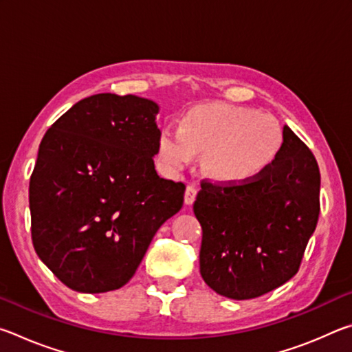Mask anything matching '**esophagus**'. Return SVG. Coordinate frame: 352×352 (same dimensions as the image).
Segmentation results:
<instances>
[{"label":"esophagus","instance_id":"obj_1","mask_svg":"<svg viewBox=\"0 0 352 352\" xmlns=\"http://www.w3.org/2000/svg\"><path fill=\"white\" fill-rule=\"evenodd\" d=\"M197 192H199V188L195 186V184H188L186 192H184V204L192 205L195 197H197Z\"/></svg>","mask_w":352,"mask_h":352}]
</instances>
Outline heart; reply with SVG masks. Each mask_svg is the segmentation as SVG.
Listing matches in <instances>:
<instances>
[{
    "label": "heart",
    "instance_id": "heart-1",
    "mask_svg": "<svg viewBox=\"0 0 352 352\" xmlns=\"http://www.w3.org/2000/svg\"><path fill=\"white\" fill-rule=\"evenodd\" d=\"M284 144L279 122L248 107L205 104L182 118L180 130L163 129L157 140L160 162L172 174L206 155V170L220 183L242 184L258 178Z\"/></svg>",
    "mask_w": 352,
    "mask_h": 352
}]
</instances>
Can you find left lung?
<instances>
[{
  "label": "left lung",
  "mask_w": 352,
  "mask_h": 352,
  "mask_svg": "<svg viewBox=\"0 0 352 352\" xmlns=\"http://www.w3.org/2000/svg\"><path fill=\"white\" fill-rule=\"evenodd\" d=\"M284 144L264 174L242 184L201 182L194 214L204 230L200 275L231 300H252L296 275L320 214L314 153L284 126Z\"/></svg>",
  "instance_id": "obj_1"
}]
</instances>
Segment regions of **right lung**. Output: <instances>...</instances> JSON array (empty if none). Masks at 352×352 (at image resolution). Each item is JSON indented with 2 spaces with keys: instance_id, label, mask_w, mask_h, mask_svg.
Returning a JSON list of instances; mask_svg holds the SVG:
<instances>
[{
  "instance_id": "obj_1",
  "label": "right lung",
  "mask_w": 352,
  "mask_h": 352,
  "mask_svg": "<svg viewBox=\"0 0 352 352\" xmlns=\"http://www.w3.org/2000/svg\"><path fill=\"white\" fill-rule=\"evenodd\" d=\"M158 105L133 94L85 98L47 129L29 183L32 243L82 294L122 287L186 186L155 170Z\"/></svg>"
}]
</instances>
